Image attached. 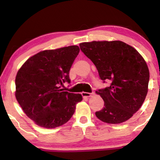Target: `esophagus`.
<instances>
[{
  "mask_svg": "<svg viewBox=\"0 0 160 160\" xmlns=\"http://www.w3.org/2000/svg\"><path fill=\"white\" fill-rule=\"evenodd\" d=\"M92 95H94V93L85 92H82V97H84V98H89V97H91Z\"/></svg>",
  "mask_w": 160,
  "mask_h": 160,
  "instance_id": "obj_1",
  "label": "esophagus"
}]
</instances>
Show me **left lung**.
I'll use <instances>...</instances> for the list:
<instances>
[{
  "label": "left lung",
  "instance_id": "8db88e82",
  "mask_svg": "<svg viewBox=\"0 0 160 160\" xmlns=\"http://www.w3.org/2000/svg\"><path fill=\"white\" fill-rule=\"evenodd\" d=\"M96 66L100 78L111 84L96 91L104 100L95 115L102 122L119 124L136 113L148 92L149 71L139 52L120 41H92L79 44Z\"/></svg>",
  "mask_w": 160,
  "mask_h": 160
}]
</instances>
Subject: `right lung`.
Wrapping results in <instances>:
<instances>
[{"instance_id": "obj_1", "label": "right lung", "mask_w": 160, "mask_h": 160, "mask_svg": "<svg viewBox=\"0 0 160 160\" xmlns=\"http://www.w3.org/2000/svg\"><path fill=\"white\" fill-rule=\"evenodd\" d=\"M78 46L44 50L30 58L17 73V100L37 125L51 129L66 123L82 101L80 94L63 91L70 83V69L79 52Z\"/></svg>"}]
</instances>
